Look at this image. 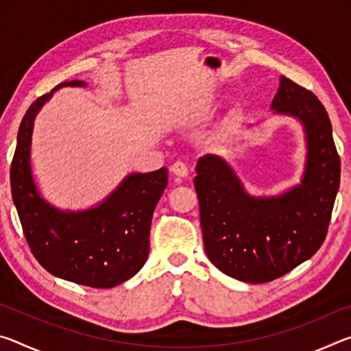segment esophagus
<instances>
[{
	"label": "esophagus",
	"mask_w": 351,
	"mask_h": 351,
	"mask_svg": "<svg viewBox=\"0 0 351 351\" xmlns=\"http://www.w3.org/2000/svg\"><path fill=\"white\" fill-rule=\"evenodd\" d=\"M170 170H171V173L176 175V176H187L189 175L187 164L182 162V161H175L173 164H171Z\"/></svg>",
	"instance_id": "esophagus-1"
}]
</instances>
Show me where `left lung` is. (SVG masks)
Wrapping results in <instances>:
<instances>
[{
    "instance_id": "obj_1",
    "label": "left lung",
    "mask_w": 351,
    "mask_h": 351,
    "mask_svg": "<svg viewBox=\"0 0 351 351\" xmlns=\"http://www.w3.org/2000/svg\"><path fill=\"white\" fill-rule=\"evenodd\" d=\"M271 108L304 123L308 154L302 184L280 197L255 198L213 154L199 158L193 178L207 257L246 283L276 280L319 251L341 181V159L320 100L280 77Z\"/></svg>"
}]
</instances>
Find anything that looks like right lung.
<instances>
[{
  "mask_svg": "<svg viewBox=\"0 0 351 351\" xmlns=\"http://www.w3.org/2000/svg\"><path fill=\"white\" fill-rule=\"evenodd\" d=\"M63 82L29 106L10 164L12 198L34 257L52 276L91 288H112L132 278L150 251L152 217L169 182L165 167L127 176L102 204L85 212L57 210L40 198L31 173L34 119Z\"/></svg>",
  "mask_w": 351,
  "mask_h": 351,
  "instance_id": "1",
  "label": "right lung"
}]
</instances>
